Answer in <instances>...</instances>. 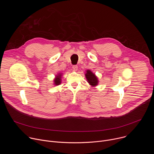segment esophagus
Masks as SVG:
<instances>
[{
  "instance_id": "esophagus-1",
  "label": "esophagus",
  "mask_w": 154,
  "mask_h": 154,
  "mask_svg": "<svg viewBox=\"0 0 154 154\" xmlns=\"http://www.w3.org/2000/svg\"><path fill=\"white\" fill-rule=\"evenodd\" d=\"M72 69L74 71H77L78 69V66L77 65H73L72 66Z\"/></svg>"
}]
</instances>
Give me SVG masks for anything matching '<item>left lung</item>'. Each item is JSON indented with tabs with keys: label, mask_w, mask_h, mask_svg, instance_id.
Instances as JSON below:
<instances>
[{
	"label": "left lung",
	"mask_w": 154,
	"mask_h": 154,
	"mask_svg": "<svg viewBox=\"0 0 154 154\" xmlns=\"http://www.w3.org/2000/svg\"><path fill=\"white\" fill-rule=\"evenodd\" d=\"M86 78L88 83L92 86H96L98 84V79L91 71L88 70L85 74Z\"/></svg>",
	"instance_id": "1"
}]
</instances>
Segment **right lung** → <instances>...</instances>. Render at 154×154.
<instances>
[{
  "mask_svg": "<svg viewBox=\"0 0 154 154\" xmlns=\"http://www.w3.org/2000/svg\"><path fill=\"white\" fill-rule=\"evenodd\" d=\"M61 74H59V75H58L57 76V78L54 80L55 85H60V83H61Z\"/></svg>",
  "mask_w": 154,
  "mask_h": 154,
  "instance_id": "right-lung-1",
  "label": "right lung"
}]
</instances>
